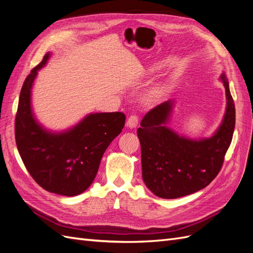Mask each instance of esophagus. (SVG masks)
Segmentation results:
<instances>
[{"mask_svg": "<svg viewBox=\"0 0 253 253\" xmlns=\"http://www.w3.org/2000/svg\"><path fill=\"white\" fill-rule=\"evenodd\" d=\"M138 125V117L136 116V115H132V116H129L126 120V126L127 127H131L134 128Z\"/></svg>", "mask_w": 253, "mask_h": 253, "instance_id": "esophagus-1", "label": "esophagus"}]
</instances>
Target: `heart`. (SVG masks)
Segmentation results:
<instances>
[{
    "label": "heart",
    "instance_id": "1",
    "mask_svg": "<svg viewBox=\"0 0 253 253\" xmlns=\"http://www.w3.org/2000/svg\"><path fill=\"white\" fill-rule=\"evenodd\" d=\"M167 90V86L166 85H157L154 87H151L150 89H148L142 96V100L145 103H153L157 101L159 98H162V96H164V94L166 93Z\"/></svg>",
    "mask_w": 253,
    "mask_h": 253
}]
</instances>
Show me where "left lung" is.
I'll return each instance as SVG.
<instances>
[{
    "mask_svg": "<svg viewBox=\"0 0 253 253\" xmlns=\"http://www.w3.org/2000/svg\"><path fill=\"white\" fill-rule=\"evenodd\" d=\"M219 79L226 89L227 106L223 121L211 137L191 139L168 126L173 99L157 105L142 118L137 129L142 179L156 196L171 200L195 193L218 174L235 126V106L225 73Z\"/></svg>",
    "mask_w": 253,
    "mask_h": 253,
    "instance_id": "obj_1",
    "label": "left lung"
}]
</instances>
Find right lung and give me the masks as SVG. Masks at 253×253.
Segmentation results:
<instances>
[{
    "label": "right lung",
    "instance_id": "add662e5",
    "mask_svg": "<svg viewBox=\"0 0 253 253\" xmlns=\"http://www.w3.org/2000/svg\"><path fill=\"white\" fill-rule=\"evenodd\" d=\"M47 52L27 76L20 93L16 142L27 171L48 192L76 196L94 181L102 155L125 126L124 113L88 114L77 125L52 132L39 124L32 108V89L38 71L46 65Z\"/></svg>",
    "mask_w": 253,
    "mask_h": 253
}]
</instances>
